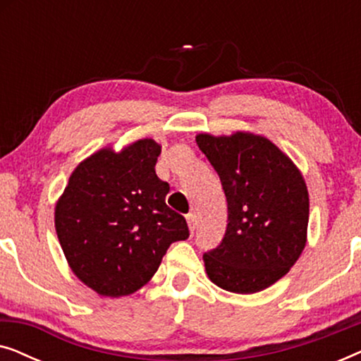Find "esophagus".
I'll list each match as a JSON object with an SVG mask.
<instances>
[{
    "label": "esophagus",
    "instance_id": "obj_1",
    "mask_svg": "<svg viewBox=\"0 0 361 361\" xmlns=\"http://www.w3.org/2000/svg\"><path fill=\"white\" fill-rule=\"evenodd\" d=\"M185 219H187V224H189V228H190V231H192V233H194V230H195V226H197L195 215H194V214H187V215H185Z\"/></svg>",
    "mask_w": 361,
    "mask_h": 361
}]
</instances>
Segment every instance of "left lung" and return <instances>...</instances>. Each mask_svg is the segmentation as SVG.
<instances>
[{"label": "left lung", "mask_w": 361, "mask_h": 361, "mask_svg": "<svg viewBox=\"0 0 361 361\" xmlns=\"http://www.w3.org/2000/svg\"><path fill=\"white\" fill-rule=\"evenodd\" d=\"M220 177L228 224L216 248L204 253L212 283L253 294L283 278L299 259L309 224V194L293 161L263 136L195 137Z\"/></svg>", "instance_id": "obj_1"}]
</instances>
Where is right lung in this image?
Instances as JSON below:
<instances>
[{"label": "right lung", "instance_id": "1", "mask_svg": "<svg viewBox=\"0 0 361 361\" xmlns=\"http://www.w3.org/2000/svg\"><path fill=\"white\" fill-rule=\"evenodd\" d=\"M161 146L133 142L102 149L72 172L56 207L63 255L82 283L120 298L142 288L174 241L189 238L182 215L166 205L169 184L156 176Z\"/></svg>", "mask_w": 361, "mask_h": 361}]
</instances>
